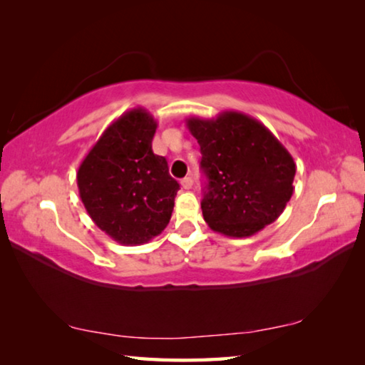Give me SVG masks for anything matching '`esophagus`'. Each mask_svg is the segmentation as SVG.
Instances as JSON below:
<instances>
[{
	"label": "esophagus",
	"mask_w": 365,
	"mask_h": 365,
	"mask_svg": "<svg viewBox=\"0 0 365 365\" xmlns=\"http://www.w3.org/2000/svg\"><path fill=\"white\" fill-rule=\"evenodd\" d=\"M180 185H182L183 190H190L191 187H193V178H191V177H185V178H182Z\"/></svg>",
	"instance_id": "34e87169"
}]
</instances>
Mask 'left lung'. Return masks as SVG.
<instances>
[{
  "mask_svg": "<svg viewBox=\"0 0 365 365\" xmlns=\"http://www.w3.org/2000/svg\"><path fill=\"white\" fill-rule=\"evenodd\" d=\"M207 187L201 209L209 228L246 238L280 217L293 195L296 164L267 127L238 110L190 117Z\"/></svg>",
  "mask_w": 365,
  "mask_h": 365,
  "instance_id": "1",
  "label": "left lung"
}]
</instances>
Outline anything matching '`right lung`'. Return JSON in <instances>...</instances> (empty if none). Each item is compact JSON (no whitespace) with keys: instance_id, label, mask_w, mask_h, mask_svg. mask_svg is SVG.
<instances>
[{"instance_id":"1","label":"right lung","mask_w":365,"mask_h":365,"mask_svg":"<svg viewBox=\"0 0 365 365\" xmlns=\"http://www.w3.org/2000/svg\"><path fill=\"white\" fill-rule=\"evenodd\" d=\"M158 122L143 108L123 113L78 165V195L95 225L123 246H137L168 227L180 185L168 160L153 153Z\"/></svg>"}]
</instances>
